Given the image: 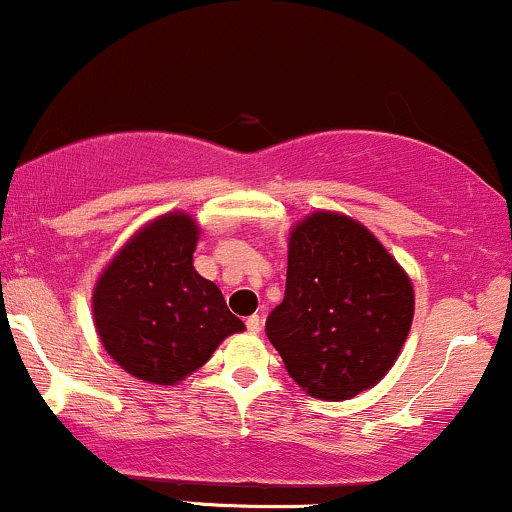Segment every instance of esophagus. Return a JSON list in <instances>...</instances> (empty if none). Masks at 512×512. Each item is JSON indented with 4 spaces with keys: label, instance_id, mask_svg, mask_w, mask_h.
Segmentation results:
<instances>
[{
    "label": "esophagus",
    "instance_id": "esophagus-1",
    "mask_svg": "<svg viewBox=\"0 0 512 512\" xmlns=\"http://www.w3.org/2000/svg\"><path fill=\"white\" fill-rule=\"evenodd\" d=\"M246 329H249L251 333L261 331V317H258V314H254V317L246 319Z\"/></svg>",
    "mask_w": 512,
    "mask_h": 512
}]
</instances>
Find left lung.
<instances>
[{
    "mask_svg": "<svg viewBox=\"0 0 512 512\" xmlns=\"http://www.w3.org/2000/svg\"><path fill=\"white\" fill-rule=\"evenodd\" d=\"M413 321V285L370 229L338 212L292 227L285 297L266 333L290 377L314 399L375 387Z\"/></svg>",
    "mask_w": 512,
    "mask_h": 512,
    "instance_id": "1",
    "label": "left lung"
}]
</instances>
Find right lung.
<instances>
[{"instance_id": "obj_1", "label": "right lung", "mask_w": 512, "mask_h": 512, "mask_svg": "<svg viewBox=\"0 0 512 512\" xmlns=\"http://www.w3.org/2000/svg\"><path fill=\"white\" fill-rule=\"evenodd\" d=\"M200 229L186 212L157 217L103 268L91 307L99 338L137 380L176 384L193 375L244 321L220 287L193 268Z\"/></svg>"}]
</instances>
